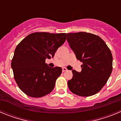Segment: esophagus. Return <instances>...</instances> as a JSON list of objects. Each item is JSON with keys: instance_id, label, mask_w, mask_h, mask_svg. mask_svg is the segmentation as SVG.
Listing matches in <instances>:
<instances>
[{"instance_id": "1", "label": "esophagus", "mask_w": 121, "mask_h": 121, "mask_svg": "<svg viewBox=\"0 0 121 121\" xmlns=\"http://www.w3.org/2000/svg\"><path fill=\"white\" fill-rule=\"evenodd\" d=\"M67 69L66 68H65V67H64V68H62V72H65V71H67Z\"/></svg>"}]
</instances>
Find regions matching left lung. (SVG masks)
Here are the masks:
<instances>
[{"instance_id":"1","label":"left lung","mask_w":121,"mask_h":121,"mask_svg":"<svg viewBox=\"0 0 121 121\" xmlns=\"http://www.w3.org/2000/svg\"><path fill=\"white\" fill-rule=\"evenodd\" d=\"M67 40L82 62V71L73 70L68 86L73 93L80 96L96 94L106 84L113 70V56L105 42L97 35L86 32L68 33Z\"/></svg>"}]
</instances>
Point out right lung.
Returning a JSON list of instances; mask_svg holds the SVG:
<instances>
[{"label": "right lung", "mask_w": 121, "mask_h": 121, "mask_svg": "<svg viewBox=\"0 0 121 121\" xmlns=\"http://www.w3.org/2000/svg\"><path fill=\"white\" fill-rule=\"evenodd\" d=\"M67 33L36 32L17 45L11 61L14 78L19 88L28 96L40 98L51 93L61 67L51 68L46 59L53 57L66 40Z\"/></svg>", "instance_id": "add662e5"}]
</instances>
